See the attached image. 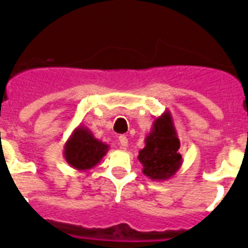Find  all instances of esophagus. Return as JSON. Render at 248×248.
<instances>
[{
	"instance_id": "1",
	"label": "esophagus",
	"mask_w": 248,
	"mask_h": 248,
	"mask_svg": "<svg viewBox=\"0 0 248 248\" xmlns=\"http://www.w3.org/2000/svg\"><path fill=\"white\" fill-rule=\"evenodd\" d=\"M119 141H120V147H121V149L124 150L127 146H128V138H127L126 136L120 137Z\"/></svg>"
}]
</instances>
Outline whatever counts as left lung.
<instances>
[{
  "label": "left lung",
  "mask_w": 248,
  "mask_h": 248,
  "mask_svg": "<svg viewBox=\"0 0 248 248\" xmlns=\"http://www.w3.org/2000/svg\"><path fill=\"white\" fill-rule=\"evenodd\" d=\"M180 146L171 114L167 110L155 120L145 138L144 149L139 151L142 174L155 181H166L174 176L184 161L179 152Z\"/></svg>",
  "instance_id": "8db88e82"
}]
</instances>
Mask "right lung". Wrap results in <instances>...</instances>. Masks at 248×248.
<instances>
[{
  "instance_id": "obj_1",
  "label": "right lung",
  "mask_w": 248,
  "mask_h": 248,
  "mask_svg": "<svg viewBox=\"0 0 248 248\" xmlns=\"http://www.w3.org/2000/svg\"><path fill=\"white\" fill-rule=\"evenodd\" d=\"M108 151V144L94 138L87 127L78 126L64 144L63 156L72 168L86 171L96 167Z\"/></svg>"
}]
</instances>
